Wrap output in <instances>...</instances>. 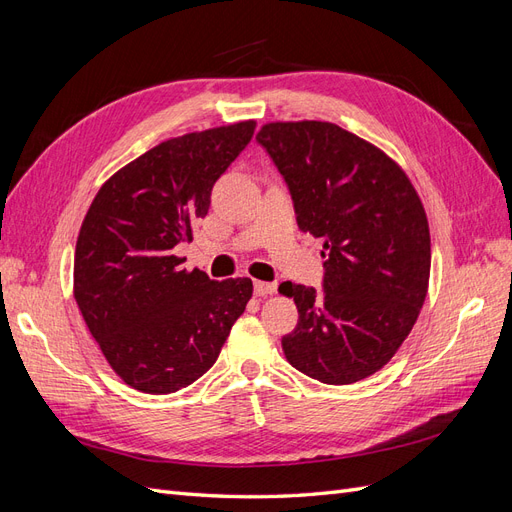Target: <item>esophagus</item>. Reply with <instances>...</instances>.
<instances>
[{
	"instance_id": "1",
	"label": "esophagus",
	"mask_w": 512,
	"mask_h": 512,
	"mask_svg": "<svg viewBox=\"0 0 512 512\" xmlns=\"http://www.w3.org/2000/svg\"><path fill=\"white\" fill-rule=\"evenodd\" d=\"M277 286L275 284H269V282H254V292L258 294V297H269V294H275Z\"/></svg>"
}]
</instances>
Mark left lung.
<instances>
[{"instance_id":"obj_1","label":"left lung","mask_w":512,"mask_h":512,"mask_svg":"<svg viewBox=\"0 0 512 512\" xmlns=\"http://www.w3.org/2000/svg\"><path fill=\"white\" fill-rule=\"evenodd\" d=\"M284 175L303 232L324 239V292L284 282L299 322L288 363L324 384L374 376L410 335L429 288L427 213L406 170L331 121H269L256 134Z\"/></svg>"}]
</instances>
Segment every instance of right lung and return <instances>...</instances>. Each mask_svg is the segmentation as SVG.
<instances>
[{
	"instance_id": "obj_1",
	"label": "right lung",
	"mask_w": 512,
	"mask_h": 512,
	"mask_svg": "<svg viewBox=\"0 0 512 512\" xmlns=\"http://www.w3.org/2000/svg\"><path fill=\"white\" fill-rule=\"evenodd\" d=\"M254 128L247 119L168 138L91 200L74 250V301L108 365L136 391L166 395L198 380L252 299L250 277L213 282L183 269L175 245L194 239L213 183Z\"/></svg>"
}]
</instances>
